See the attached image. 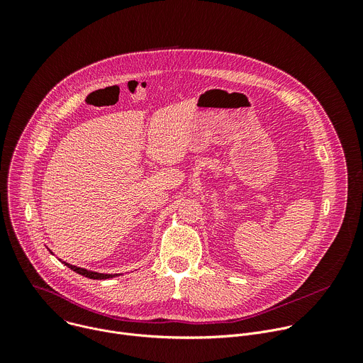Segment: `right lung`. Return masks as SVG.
<instances>
[{
  "instance_id": "right-lung-1",
  "label": "right lung",
  "mask_w": 363,
  "mask_h": 363,
  "mask_svg": "<svg viewBox=\"0 0 363 363\" xmlns=\"http://www.w3.org/2000/svg\"><path fill=\"white\" fill-rule=\"evenodd\" d=\"M69 269H72L73 272H76V273H79V274H82V276H84V277H87V279H93V280H105V279H112V277H115V276H118V274H103V273H96V272H90V270H86V269H80V267H76V266H72V264H69V263H66V262H63Z\"/></svg>"
}]
</instances>
